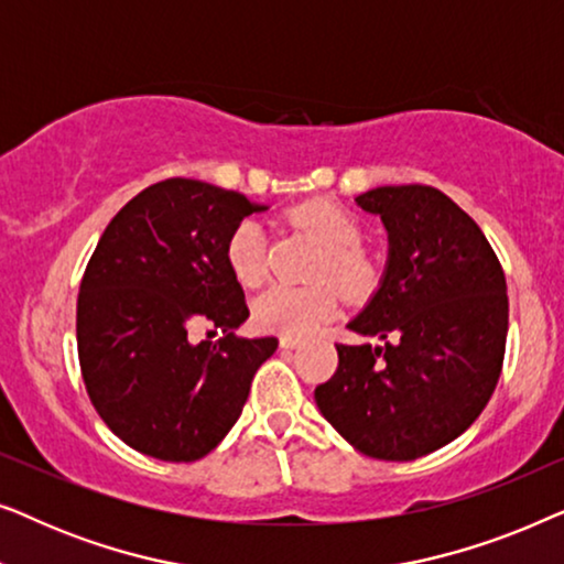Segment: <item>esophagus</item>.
Listing matches in <instances>:
<instances>
[{
  "label": "esophagus",
  "instance_id": "34e87169",
  "mask_svg": "<svg viewBox=\"0 0 564 564\" xmlns=\"http://www.w3.org/2000/svg\"><path fill=\"white\" fill-rule=\"evenodd\" d=\"M300 344H303V341H300V338H295V336H280L282 349H297Z\"/></svg>",
  "mask_w": 564,
  "mask_h": 564
}]
</instances>
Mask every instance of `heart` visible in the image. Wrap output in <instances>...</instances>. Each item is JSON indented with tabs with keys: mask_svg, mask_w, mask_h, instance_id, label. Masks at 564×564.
Masks as SVG:
<instances>
[{
	"mask_svg": "<svg viewBox=\"0 0 564 564\" xmlns=\"http://www.w3.org/2000/svg\"><path fill=\"white\" fill-rule=\"evenodd\" d=\"M292 226L303 228L326 249L315 280H334L354 297L367 295L380 280L377 261L361 249V223L334 199H311L290 213ZM226 259L234 276L246 288H257L267 276V236L257 220H241L226 241ZM338 290L330 282L311 288L272 284L253 303L259 328L284 336H307L338 311Z\"/></svg>",
	"mask_w": 564,
	"mask_h": 564,
	"instance_id": "1",
	"label": "heart"
}]
</instances>
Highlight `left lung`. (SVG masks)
Here are the masks:
<instances>
[{"mask_svg": "<svg viewBox=\"0 0 564 564\" xmlns=\"http://www.w3.org/2000/svg\"><path fill=\"white\" fill-rule=\"evenodd\" d=\"M390 234L388 272L349 323L384 346L336 344L338 367L315 388L323 419L354 449L408 462L473 426L506 357L503 267L480 226L426 184L357 197Z\"/></svg>", "mask_w": 564, "mask_h": 564, "instance_id": "left-lung-1", "label": "left lung"}]
</instances>
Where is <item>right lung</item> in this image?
<instances>
[{
    "mask_svg": "<svg viewBox=\"0 0 564 564\" xmlns=\"http://www.w3.org/2000/svg\"><path fill=\"white\" fill-rule=\"evenodd\" d=\"M264 210L207 182H156L110 220L84 269L76 346L91 405L115 436L164 462L223 442L276 338H241L249 318L226 241ZM224 336L196 341V330Z\"/></svg>",
    "mask_w": 564,
    "mask_h": 564,
    "instance_id": "1",
    "label": "right lung"
}]
</instances>
